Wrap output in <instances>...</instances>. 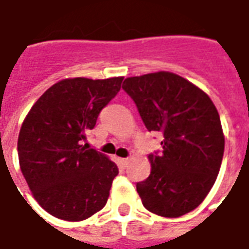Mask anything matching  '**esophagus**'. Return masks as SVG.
Instances as JSON below:
<instances>
[{
  "label": "esophagus",
  "instance_id": "obj_1",
  "mask_svg": "<svg viewBox=\"0 0 249 249\" xmlns=\"http://www.w3.org/2000/svg\"><path fill=\"white\" fill-rule=\"evenodd\" d=\"M120 163H121V166L123 167H126L130 163V160L129 159H120Z\"/></svg>",
  "mask_w": 249,
  "mask_h": 249
}]
</instances>
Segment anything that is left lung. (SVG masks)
<instances>
[{"label": "left lung", "instance_id": "8db88e82", "mask_svg": "<svg viewBox=\"0 0 249 249\" xmlns=\"http://www.w3.org/2000/svg\"><path fill=\"white\" fill-rule=\"evenodd\" d=\"M148 130L161 132L160 155H149L151 174L136 185L144 208L177 218L190 213L214 185L225 137L220 114L202 89L170 71L126 78Z\"/></svg>", "mask_w": 249, "mask_h": 249}]
</instances>
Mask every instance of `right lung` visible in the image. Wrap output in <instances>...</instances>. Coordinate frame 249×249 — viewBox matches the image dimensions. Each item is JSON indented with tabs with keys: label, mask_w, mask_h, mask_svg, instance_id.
<instances>
[{
	"label": "right lung",
	"mask_w": 249,
	"mask_h": 249,
	"mask_svg": "<svg viewBox=\"0 0 249 249\" xmlns=\"http://www.w3.org/2000/svg\"><path fill=\"white\" fill-rule=\"evenodd\" d=\"M123 79H62L22 121L17 142L21 173L35 199L56 218L82 221L107 203L119 168L107 155L89 148L86 133Z\"/></svg>",
	"instance_id": "obj_1"
}]
</instances>
